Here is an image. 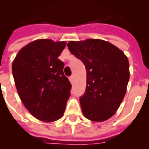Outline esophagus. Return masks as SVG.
I'll return each mask as SVG.
<instances>
[{
  "label": "esophagus",
  "instance_id": "obj_1",
  "mask_svg": "<svg viewBox=\"0 0 149 149\" xmlns=\"http://www.w3.org/2000/svg\"><path fill=\"white\" fill-rule=\"evenodd\" d=\"M69 81H70V82H71V83H72V82H73V76L69 77Z\"/></svg>",
  "mask_w": 149,
  "mask_h": 149
}]
</instances>
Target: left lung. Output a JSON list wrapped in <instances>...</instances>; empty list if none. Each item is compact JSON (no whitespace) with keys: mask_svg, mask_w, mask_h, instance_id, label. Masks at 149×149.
<instances>
[{"mask_svg":"<svg viewBox=\"0 0 149 149\" xmlns=\"http://www.w3.org/2000/svg\"><path fill=\"white\" fill-rule=\"evenodd\" d=\"M68 48L83 62L87 72L86 89L80 97L83 114L93 121L109 119L126 93L130 75L127 56L103 40L69 41Z\"/></svg>","mask_w":149,"mask_h":149,"instance_id":"1","label":"left lung"}]
</instances>
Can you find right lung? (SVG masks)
<instances>
[{"label":"right lung","instance_id":"add662e5","mask_svg":"<svg viewBox=\"0 0 149 149\" xmlns=\"http://www.w3.org/2000/svg\"><path fill=\"white\" fill-rule=\"evenodd\" d=\"M65 41L34 40L18 52L12 65L15 84L22 103L34 117L52 122L61 117L72 85L58 56Z\"/></svg>","mask_w":149,"mask_h":149}]
</instances>
